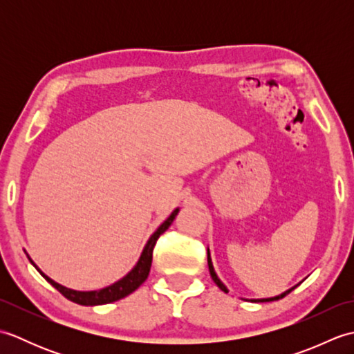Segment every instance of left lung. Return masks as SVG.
Segmentation results:
<instances>
[{
  "label": "left lung",
  "mask_w": 354,
  "mask_h": 354,
  "mask_svg": "<svg viewBox=\"0 0 354 354\" xmlns=\"http://www.w3.org/2000/svg\"><path fill=\"white\" fill-rule=\"evenodd\" d=\"M208 269H209V275H212V278H213V281L217 284V288H219L221 290H223V292H228L227 290V288H225V284L219 280V278H217V275H216V272H214V268H213V263H212V257H209V251H208ZM293 289L295 288H292V289H289L288 292H284V293H281V295H278V297H274V298H265V299H254V301H261V303H266V301H275V299H278V298H284L286 295H288L289 292H292Z\"/></svg>",
  "instance_id": "left-lung-1"
}]
</instances>
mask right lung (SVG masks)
Instances as JSON below:
<instances>
[{
    "mask_svg": "<svg viewBox=\"0 0 354 354\" xmlns=\"http://www.w3.org/2000/svg\"><path fill=\"white\" fill-rule=\"evenodd\" d=\"M178 213H179V209L176 208L175 212L170 214L169 219L165 221L161 225V227L153 232V236L149 239V242L145 246V251H142L141 257H140V260L137 263V266H135L124 278H122V280H120V281L109 286V288H104V289H100V290H94V292L71 290V289H66V288H64V286L50 280L47 275H44L36 266L35 268L39 270V274L53 286V288L57 289L66 299H70V301H73V303H77V304H82V306H99V304L114 303V301H117V299H122V298L129 295V293H132L135 289H138L140 286L146 281V278H147V275L150 272V266H152V254H153V248L156 245V240L160 239V236L162 234V232L170 227L171 222L175 221V217H176ZM30 261H32V260H30Z\"/></svg>",
    "mask_w": 354,
    "mask_h": 354,
    "instance_id": "right-lung-1",
    "label": "right lung"
}]
</instances>
